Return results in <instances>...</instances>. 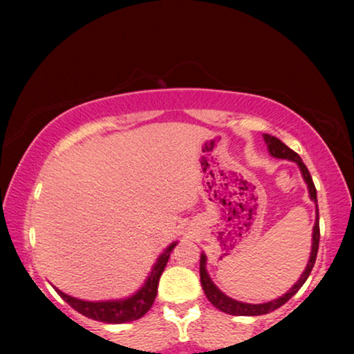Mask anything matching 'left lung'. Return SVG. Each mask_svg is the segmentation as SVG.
Masks as SVG:
<instances>
[{"label":"left lung","instance_id":"obj_1","mask_svg":"<svg viewBox=\"0 0 354 354\" xmlns=\"http://www.w3.org/2000/svg\"><path fill=\"white\" fill-rule=\"evenodd\" d=\"M263 138H264L266 145H268V149H269L270 156L277 158V159H288V161H292V162L297 164V166L299 167V171H301V176L304 178V182H306V185H308L309 198H311V201H314V205H316V221H314V227H313L311 254H309V261H308V264H306V269L303 270L301 277L297 280V283H295L293 287L290 288L287 293H283L282 297L272 299V301L261 303V304H251V303L236 301V299L227 297L224 292H221V290L216 287V283L212 282L211 277H209V274H207V270H206V261H207L206 254L201 253V259H200V279H201V287H203V290H205L206 298L209 299V301L214 304L217 309H221L222 313L232 314V316H263V314H269V313L275 311V309H277V308L283 306V304L287 303L288 299L292 298L293 295L297 293L299 288L303 287V283L306 282V279L309 277V274H311V270L314 268V263H316V256H317V250H319V236H321V232H319L317 193H316V187H314L311 174H309L308 167L304 166L303 159L299 158L298 154L293 151V149H290L283 142H280L279 138H275V137H272V135H269V133H264Z\"/></svg>","mask_w":354,"mask_h":354}]
</instances>
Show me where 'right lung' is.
I'll list each match as a JSON object with an SVG mask.
<instances>
[{
    "instance_id": "add662e5",
    "label": "right lung",
    "mask_w": 354,
    "mask_h": 354,
    "mask_svg": "<svg viewBox=\"0 0 354 354\" xmlns=\"http://www.w3.org/2000/svg\"><path fill=\"white\" fill-rule=\"evenodd\" d=\"M177 245V241H174L164 250V253L159 256L154 263L151 272L148 274L145 283L140 287L133 295H130L127 298L122 299H109V301H85V299H79L71 297L61 292L59 288H56V292L61 295V298L66 303H69L77 313L84 314L85 317L93 319V321L100 322H108V324H124V322H132L137 321L142 316H145L149 311V308L153 306L154 298L158 295V283L161 279V274L164 268H166L169 256L174 246Z\"/></svg>"
}]
</instances>
